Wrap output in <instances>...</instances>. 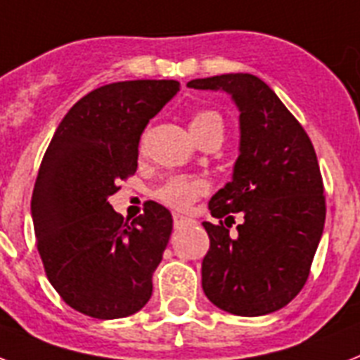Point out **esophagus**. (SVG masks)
<instances>
[{"label":"esophagus","mask_w":360,"mask_h":360,"mask_svg":"<svg viewBox=\"0 0 360 360\" xmlns=\"http://www.w3.org/2000/svg\"><path fill=\"white\" fill-rule=\"evenodd\" d=\"M174 224H175V227H183V226H188V224H192V220H190L188 216H185V214H174Z\"/></svg>","instance_id":"obj_1"}]
</instances>
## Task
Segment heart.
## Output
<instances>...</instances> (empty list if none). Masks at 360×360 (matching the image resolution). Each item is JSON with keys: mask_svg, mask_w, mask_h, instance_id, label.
<instances>
[{"mask_svg": "<svg viewBox=\"0 0 360 360\" xmlns=\"http://www.w3.org/2000/svg\"><path fill=\"white\" fill-rule=\"evenodd\" d=\"M216 129L224 133V122L220 114L214 110H201L190 120V133H201V131ZM205 183L200 179H190V177H172L157 190V198L166 205L175 209H185L195 198H200L205 192Z\"/></svg>", "mask_w": 360, "mask_h": 360, "instance_id": "obj_1", "label": "heart"}]
</instances>
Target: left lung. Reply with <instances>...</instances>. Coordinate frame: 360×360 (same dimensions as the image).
<instances>
[{"mask_svg": "<svg viewBox=\"0 0 360 360\" xmlns=\"http://www.w3.org/2000/svg\"><path fill=\"white\" fill-rule=\"evenodd\" d=\"M190 89L221 90L240 112L233 177L209 201L218 226L203 221L210 248L201 264L205 296L236 316L270 314L305 285L326 224L316 151L276 92L251 74L192 79ZM231 212H242L229 235Z\"/></svg>", "mask_w": 360, "mask_h": 360, "instance_id": "obj_1", "label": "left lung"}]
</instances>
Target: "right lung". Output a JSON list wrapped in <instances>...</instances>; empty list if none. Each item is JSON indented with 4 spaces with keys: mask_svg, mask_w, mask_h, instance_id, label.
Returning <instances> with one entry per match:
<instances>
[{
    "mask_svg": "<svg viewBox=\"0 0 360 360\" xmlns=\"http://www.w3.org/2000/svg\"><path fill=\"white\" fill-rule=\"evenodd\" d=\"M177 81H122L92 90L66 112L34 183L31 216L49 283L72 309L99 320L131 316L150 302L174 220L148 201L131 224L109 195L139 166L146 125Z\"/></svg>",
    "mask_w": 360,
    "mask_h": 360,
    "instance_id": "obj_1",
    "label": "right lung"
}]
</instances>
